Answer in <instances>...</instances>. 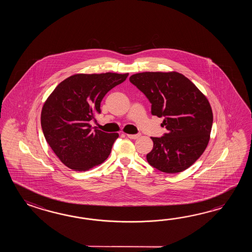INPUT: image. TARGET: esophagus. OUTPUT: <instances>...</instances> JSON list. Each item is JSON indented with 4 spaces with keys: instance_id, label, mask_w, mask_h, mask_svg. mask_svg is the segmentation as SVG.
Returning a JSON list of instances; mask_svg holds the SVG:
<instances>
[{
    "instance_id": "esophagus-1",
    "label": "esophagus",
    "mask_w": 252,
    "mask_h": 252,
    "mask_svg": "<svg viewBox=\"0 0 252 252\" xmlns=\"http://www.w3.org/2000/svg\"><path fill=\"white\" fill-rule=\"evenodd\" d=\"M127 136L129 139H137L140 137V134H127Z\"/></svg>"
}]
</instances>
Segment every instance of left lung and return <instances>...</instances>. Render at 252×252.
I'll return each instance as SVG.
<instances>
[{
  "instance_id": "left-lung-1",
  "label": "left lung",
  "mask_w": 252,
  "mask_h": 252,
  "mask_svg": "<svg viewBox=\"0 0 252 252\" xmlns=\"http://www.w3.org/2000/svg\"><path fill=\"white\" fill-rule=\"evenodd\" d=\"M130 83L151 103V113L164 117L167 133L151 137L153 149L147 154L150 166L164 173H179L204 153L210 139L213 112L207 98L191 81L177 72H143Z\"/></svg>"
}]
</instances>
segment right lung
Listing matches in <instances>:
<instances>
[{
  "label": "right lung",
  "instance_id": "add662e5",
  "mask_svg": "<svg viewBox=\"0 0 252 252\" xmlns=\"http://www.w3.org/2000/svg\"><path fill=\"white\" fill-rule=\"evenodd\" d=\"M128 74H76L62 81L44 103L41 127L60 161L86 171L107 159L118 133L92 130L89 122L101 113L102 98Z\"/></svg>",
  "mask_w": 252,
  "mask_h": 252
}]
</instances>
